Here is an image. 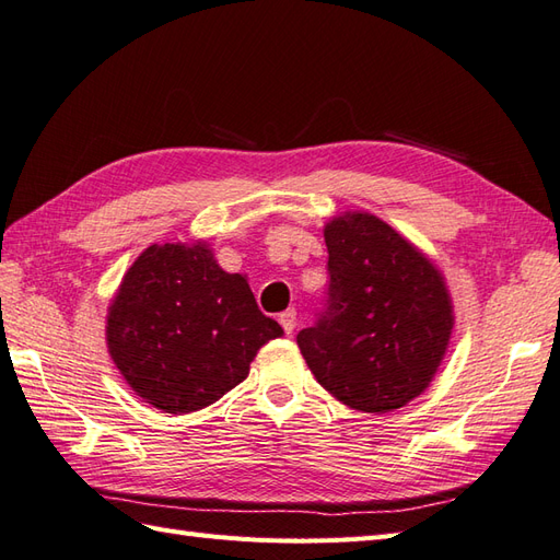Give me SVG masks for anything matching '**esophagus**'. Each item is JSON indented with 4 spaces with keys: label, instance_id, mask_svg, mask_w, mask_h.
Masks as SVG:
<instances>
[{
    "label": "esophagus",
    "instance_id": "esophagus-1",
    "mask_svg": "<svg viewBox=\"0 0 560 560\" xmlns=\"http://www.w3.org/2000/svg\"><path fill=\"white\" fill-rule=\"evenodd\" d=\"M280 326H282V330L288 332V335L294 330V326H296V312H294V308H288V312L280 314Z\"/></svg>",
    "mask_w": 560,
    "mask_h": 560
}]
</instances>
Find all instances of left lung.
<instances>
[{
  "mask_svg": "<svg viewBox=\"0 0 560 560\" xmlns=\"http://www.w3.org/2000/svg\"><path fill=\"white\" fill-rule=\"evenodd\" d=\"M328 292L296 345L323 388L383 415L427 390L453 330L441 272L390 225L347 213L326 225Z\"/></svg>",
  "mask_w": 560,
  "mask_h": 560,
  "instance_id": "8db88e82",
  "label": "left lung"
}]
</instances>
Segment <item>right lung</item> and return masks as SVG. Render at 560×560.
I'll return each instance as SVG.
<instances>
[{"label":"right lung","mask_w":560,"mask_h":560,"mask_svg":"<svg viewBox=\"0 0 560 560\" xmlns=\"http://www.w3.org/2000/svg\"><path fill=\"white\" fill-rule=\"evenodd\" d=\"M240 272L206 244H153L124 276L107 347L133 393L170 415L213 405L248 376L258 347L280 338Z\"/></svg>","instance_id":"obj_1"}]
</instances>
